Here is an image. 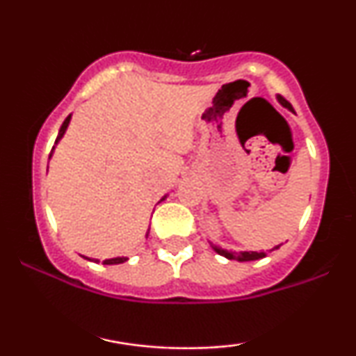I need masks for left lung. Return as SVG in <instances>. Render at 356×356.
<instances>
[{"mask_svg":"<svg viewBox=\"0 0 356 356\" xmlns=\"http://www.w3.org/2000/svg\"><path fill=\"white\" fill-rule=\"evenodd\" d=\"M277 102H280V104L283 105V107L288 108V110H293L291 104H289V102H286L283 97H277ZM211 246H212V249H214L216 252H218V254L227 257V259L241 261V263H244V261L261 259V257L266 256V252H257V251H239V252H236V251H227V249H222L220 246H214V244H211ZM280 246H281V244H280ZM280 246H275V248L271 249V251H275V249H277Z\"/></svg>","mask_w":356,"mask_h":356,"instance_id":"8db88e82","label":"left lung"}]
</instances>
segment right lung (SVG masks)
<instances>
[{"mask_svg": "<svg viewBox=\"0 0 356 356\" xmlns=\"http://www.w3.org/2000/svg\"><path fill=\"white\" fill-rule=\"evenodd\" d=\"M70 118H72V115H68L67 118H65V122L63 124H61V127H60V132H58V137H56V140H55V145L58 144L60 142V138L65 136V132H67V127H68V124H70ZM55 145H53V149H51V152H50V157H51V154H53V150H55ZM167 197V195H164V197L161 199V201H164V199ZM147 236H149V232H147ZM85 257V256H83ZM85 259H88V261H95V263H100L99 259H90V257H85ZM129 259V257H112V259H105L104 261V264H122V263H125V261Z\"/></svg>", "mask_w": 356, "mask_h": 356, "instance_id": "add662e5", "label": "right lung"}]
</instances>
